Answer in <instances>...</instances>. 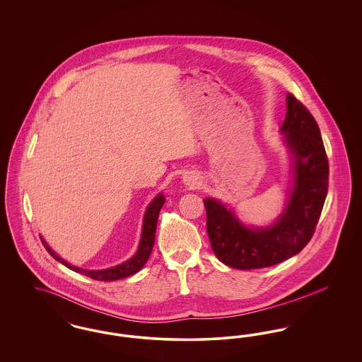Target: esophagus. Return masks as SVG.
I'll use <instances>...</instances> for the list:
<instances>
[{"mask_svg":"<svg viewBox=\"0 0 362 362\" xmlns=\"http://www.w3.org/2000/svg\"><path fill=\"white\" fill-rule=\"evenodd\" d=\"M183 183L186 186H189V187H194V186L198 185V177L195 175H192V173H186L183 176Z\"/></svg>","mask_w":362,"mask_h":362,"instance_id":"esophagus-1","label":"esophagus"}]
</instances>
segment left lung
I'll use <instances>...</instances> for the list:
<instances>
[{
  "mask_svg": "<svg viewBox=\"0 0 362 362\" xmlns=\"http://www.w3.org/2000/svg\"><path fill=\"white\" fill-rule=\"evenodd\" d=\"M292 161L286 205L273 224L245 225L232 207L205 198L207 235L214 255L240 269L274 266L298 254L313 236L328 191V161L319 126L292 93L279 130Z\"/></svg>",
  "mask_w": 362,
  "mask_h": 362,
  "instance_id": "left-lung-1",
  "label": "left lung"
}]
</instances>
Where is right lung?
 <instances>
[{
	"label": "right lung",
	"mask_w": 362,
	"mask_h": 362,
	"mask_svg": "<svg viewBox=\"0 0 362 362\" xmlns=\"http://www.w3.org/2000/svg\"><path fill=\"white\" fill-rule=\"evenodd\" d=\"M165 202L164 194L158 192L153 198V201L148 205L145 214H144V223H142V232H141V239H139V244H138L137 252L126 262H123L121 264H117L114 267H108V269H103V270H86V269H80L77 266H73L68 263L65 259L58 257L50 245L46 243V240L42 239L43 245L46 247L47 252L52 255V258L58 262H61L64 266H66L70 270L84 274V276H89L92 279L96 281H115V279H122L126 276H133L138 273L145 263L148 262V259L151 257L153 244H155V235L156 226H157V218H158V213L161 210V207Z\"/></svg>",
	"instance_id": "obj_1"
}]
</instances>
